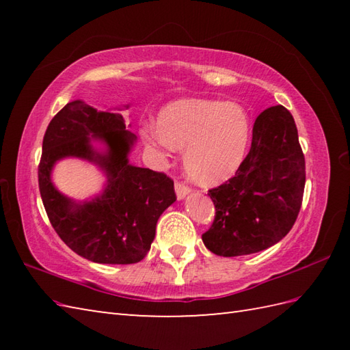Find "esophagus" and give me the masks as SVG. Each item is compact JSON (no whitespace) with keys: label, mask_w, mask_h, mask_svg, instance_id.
I'll use <instances>...</instances> for the list:
<instances>
[{"label":"esophagus","mask_w":350,"mask_h":350,"mask_svg":"<svg viewBox=\"0 0 350 350\" xmlns=\"http://www.w3.org/2000/svg\"><path fill=\"white\" fill-rule=\"evenodd\" d=\"M174 189H176L177 200H183V198L187 197V196L189 194V192H191L189 187H187V185H183V183H180V182H176Z\"/></svg>","instance_id":"34e87169"}]
</instances>
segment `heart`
Wrapping results in <instances>:
<instances>
[{"mask_svg": "<svg viewBox=\"0 0 350 350\" xmlns=\"http://www.w3.org/2000/svg\"><path fill=\"white\" fill-rule=\"evenodd\" d=\"M251 124L233 102L179 99L163 107L156 126L143 129L146 146L183 152L185 173L192 182L215 187L237 173L247 154Z\"/></svg>", "mask_w": 350, "mask_h": 350, "instance_id": "heart-1", "label": "heart"}]
</instances>
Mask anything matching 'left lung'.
I'll use <instances>...</instances> for the list:
<instances>
[{
	"instance_id": "8db88e82",
	"label": "left lung",
	"mask_w": 350,
	"mask_h": 350,
	"mask_svg": "<svg viewBox=\"0 0 350 350\" xmlns=\"http://www.w3.org/2000/svg\"><path fill=\"white\" fill-rule=\"evenodd\" d=\"M306 159L292 114L265 109L252 128L251 148L234 177L209 191L215 204L206 248L222 257L254 254L292 230L302 204Z\"/></svg>"
}]
</instances>
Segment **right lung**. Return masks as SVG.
I'll list each match as a JSON object with an SVG mask.
<instances>
[{"mask_svg": "<svg viewBox=\"0 0 350 350\" xmlns=\"http://www.w3.org/2000/svg\"><path fill=\"white\" fill-rule=\"evenodd\" d=\"M135 143L122 114L83 100L58 111L44 132L39 165L44 211L62 241L90 262L138 263L150 250L162 212L176 202L170 177L129 162ZM66 157L88 160L104 171L107 183L100 195L77 202L55 188L51 170Z\"/></svg>", "mask_w": 350, "mask_h": 350, "instance_id": "1", "label": "right lung"}]
</instances>
